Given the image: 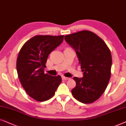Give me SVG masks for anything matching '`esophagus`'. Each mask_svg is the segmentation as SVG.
Masks as SVG:
<instances>
[{"label":"esophagus","mask_w":126,"mask_h":126,"mask_svg":"<svg viewBox=\"0 0 126 126\" xmlns=\"http://www.w3.org/2000/svg\"><path fill=\"white\" fill-rule=\"evenodd\" d=\"M70 78H68V77H62V79L64 80H67L70 79Z\"/></svg>","instance_id":"1"}]
</instances>
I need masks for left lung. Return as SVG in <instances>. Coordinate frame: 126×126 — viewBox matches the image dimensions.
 I'll list each match as a JSON object with an SVG mask.
<instances>
[{
    "instance_id": "1",
    "label": "left lung",
    "mask_w": 126,
    "mask_h": 126,
    "mask_svg": "<svg viewBox=\"0 0 126 126\" xmlns=\"http://www.w3.org/2000/svg\"><path fill=\"white\" fill-rule=\"evenodd\" d=\"M65 41L75 51L83 77H74L76 86L71 90L78 101L84 104L98 100L106 89L110 77L112 56L105 42L88 31L64 36Z\"/></svg>"
}]
</instances>
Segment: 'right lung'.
I'll return each mask as SVG.
<instances>
[{
	"label": "right lung",
	"mask_w": 126,
	"mask_h": 126,
	"mask_svg": "<svg viewBox=\"0 0 126 126\" xmlns=\"http://www.w3.org/2000/svg\"><path fill=\"white\" fill-rule=\"evenodd\" d=\"M63 36H36L26 42L16 60V70L22 86L37 101L50 99L62 82L60 75L44 74L49 53L63 42Z\"/></svg>",
	"instance_id": "add662e5"
}]
</instances>
